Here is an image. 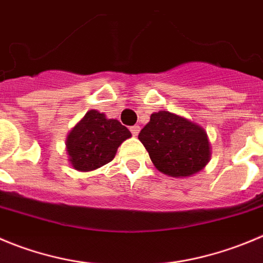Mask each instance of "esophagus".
Instances as JSON below:
<instances>
[{
  "label": "esophagus",
  "instance_id": "esophagus-1",
  "mask_svg": "<svg viewBox=\"0 0 263 263\" xmlns=\"http://www.w3.org/2000/svg\"><path fill=\"white\" fill-rule=\"evenodd\" d=\"M129 131H131V134L134 135V136H137L140 132V126H137V124H135V126L129 127Z\"/></svg>",
  "mask_w": 263,
  "mask_h": 263
}]
</instances>
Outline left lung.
I'll list each match as a JSON object with an SVG mask.
<instances>
[{"mask_svg":"<svg viewBox=\"0 0 263 263\" xmlns=\"http://www.w3.org/2000/svg\"><path fill=\"white\" fill-rule=\"evenodd\" d=\"M139 140L154 166L174 178L198 173L210 159L209 140L203 128L173 112L152 114Z\"/></svg>","mask_w":263,"mask_h":263,"instance_id":"left-lung-1","label":"left lung"}]
</instances>
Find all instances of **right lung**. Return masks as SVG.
<instances>
[{
  "instance_id": "obj_1",
  "label": "right lung",
  "mask_w": 263,
  "mask_h": 263,
  "mask_svg": "<svg viewBox=\"0 0 263 263\" xmlns=\"http://www.w3.org/2000/svg\"><path fill=\"white\" fill-rule=\"evenodd\" d=\"M131 137L127 127L117 119L90 110L67 136V153L75 170L92 171L106 165L115 157L117 149Z\"/></svg>"
}]
</instances>
